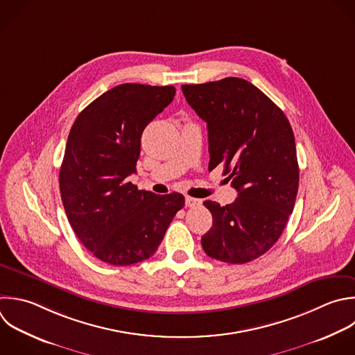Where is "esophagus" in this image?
Wrapping results in <instances>:
<instances>
[{
	"label": "esophagus",
	"instance_id": "1",
	"mask_svg": "<svg viewBox=\"0 0 355 355\" xmlns=\"http://www.w3.org/2000/svg\"><path fill=\"white\" fill-rule=\"evenodd\" d=\"M201 205V200H197V198H193V197H186V207H198Z\"/></svg>",
	"mask_w": 355,
	"mask_h": 355
}]
</instances>
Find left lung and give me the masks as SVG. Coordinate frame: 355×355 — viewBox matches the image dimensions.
Returning <instances> with one entry per match:
<instances>
[{
  "label": "left lung",
  "instance_id": "left-lung-1",
  "mask_svg": "<svg viewBox=\"0 0 355 355\" xmlns=\"http://www.w3.org/2000/svg\"><path fill=\"white\" fill-rule=\"evenodd\" d=\"M182 92L207 122L208 169L223 165L239 193L225 207L204 201L212 227L201 245L214 259L250 262L277 241L294 208L300 172L293 129L283 111L244 79L183 85Z\"/></svg>",
  "mask_w": 355,
  "mask_h": 355
}]
</instances>
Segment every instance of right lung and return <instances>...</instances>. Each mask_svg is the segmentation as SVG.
<instances>
[{"label": "right lung", "mask_w": 355, "mask_h": 355, "mask_svg": "<svg viewBox=\"0 0 355 355\" xmlns=\"http://www.w3.org/2000/svg\"><path fill=\"white\" fill-rule=\"evenodd\" d=\"M173 86L119 85L76 118L60 171L68 220L82 244L111 265H132L155 254L184 207L180 193L158 196L128 180L136 173L146 126L175 97Z\"/></svg>", "instance_id": "add662e5"}]
</instances>
